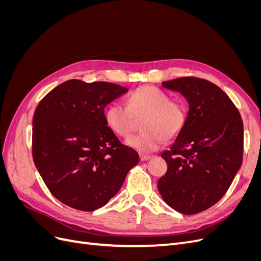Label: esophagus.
Instances as JSON below:
<instances>
[{
	"label": "esophagus",
	"instance_id": "34e87169",
	"mask_svg": "<svg viewBox=\"0 0 261 261\" xmlns=\"http://www.w3.org/2000/svg\"><path fill=\"white\" fill-rule=\"evenodd\" d=\"M139 158H140V161H148V160L151 159V156L146 155V154H140Z\"/></svg>",
	"mask_w": 261,
	"mask_h": 261
}]
</instances>
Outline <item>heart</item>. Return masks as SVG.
<instances>
[{"instance_id":"heart-1","label":"heart","mask_w":261,"mask_h":261,"mask_svg":"<svg viewBox=\"0 0 261 261\" xmlns=\"http://www.w3.org/2000/svg\"><path fill=\"white\" fill-rule=\"evenodd\" d=\"M144 116L141 128L145 132L130 136L125 144L140 153H149L159 148L164 139L175 137L181 130L186 111L183 103L170 100L164 91L152 86H143L128 94L127 106L110 105L105 120L116 135L127 137L135 125V118Z\"/></svg>"}]
</instances>
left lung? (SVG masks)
Instances as JSON below:
<instances>
[{
  "instance_id": "1",
  "label": "left lung",
  "mask_w": 261,
  "mask_h": 261,
  "mask_svg": "<svg viewBox=\"0 0 261 261\" xmlns=\"http://www.w3.org/2000/svg\"><path fill=\"white\" fill-rule=\"evenodd\" d=\"M188 103L183 128L161 156L168 171L158 191L171 208L195 215L217 203L233 181L243 158V121L227 94L196 77L163 82Z\"/></svg>"
}]
</instances>
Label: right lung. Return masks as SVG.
Masks as SVG:
<instances>
[{
	"mask_svg": "<svg viewBox=\"0 0 261 261\" xmlns=\"http://www.w3.org/2000/svg\"><path fill=\"white\" fill-rule=\"evenodd\" d=\"M127 88L70 80L39 102L33 120V156L51 194L77 210L93 211L120 191L139 161L105 120V108Z\"/></svg>",
	"mask_w": 261,
	"mask_h": 261,
	"instance_id": "right-lung-1",
	"label": "right lung"
}]
</instances>
